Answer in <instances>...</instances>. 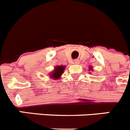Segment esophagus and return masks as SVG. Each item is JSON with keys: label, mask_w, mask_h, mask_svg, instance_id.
I'll list each match as a JSON object with an SVG mask.
<instances>
[{"label": "esophagus", "mask_w": 130, "mask_h": 130, "mask_svg": "<svg viewBox=\"0 0 130 130\" xmlns=\"http://www.w3.org/2000/svg\"><path fill=\"white\" fill-rule=\"evenodd\" d=\"M74 63H75V64H79V59H75V60H74Z\"/></svg>", "instance_id": "34e87169"}]
</instances>
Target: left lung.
Returning <instances> with one entry per match:
<instances>
[{"label":"left lung","instance_id":"8db88e82","mask_svg":"<svg viewBox=\"0 0 130 130\" xmlns=\"http://www.w3.org/2000/svg\"><path fill=\"white\" fill-rule=\"evenodd\" d=\"M90 70H92V68H91V67H90Z\"/></svg>","mask_w":130,"mask_h":130}]
</instances>
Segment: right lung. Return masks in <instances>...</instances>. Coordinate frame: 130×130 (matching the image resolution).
<instances>
[{
  "label": "right lung",
  "mask_w": 130,
  "mask_h": 130,
  "mask_svg": "<svg viewBox=\"0 0 130 130\" xmlns=\"http://www.w3.org/2000/svg\"><path fill=\"white\" fill-rule=\"evenodd\" d=\"M65 67L63 66H59L55 67V70L53 71V73H52L51 75H50L51 77L53 78L54 79H58L61 76L62 73L64 72V70Z\"/></svg>",
  "instance_id": "add662e5"
}]
</instances>
